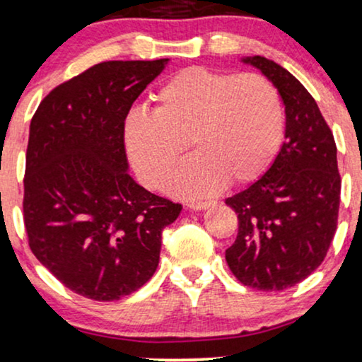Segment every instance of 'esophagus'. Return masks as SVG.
Wrapping results in <instances>:
<instances>
[{
  "instance_id": "esophagus-1",
  "label": "esophagus",
  "mask_w": 362,
  "mask_h": 362,
  "mask_svg": "<svg viewBox=\"0 0 362 362\" xmlns=\"http://www.w3.org/2000/svg\"><path fill=\"white\" fill-rule=\"evenodd\" d=\"M213 202H191L188 203V206L191 209H206L208 206H211Z\"/></svg>"
}]
</instances>
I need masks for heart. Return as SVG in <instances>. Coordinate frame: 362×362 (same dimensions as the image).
<instances>
[{"mask_svg":"<svg viewBox=\"0 0 362 362\" xmlns=\"http://www.w3.org/2000/svg\"><path fill=\"white\" fill-rule=\"evenodd\" d=\"M124 146L147 188L166 186L188 147L173 189L204 196L257 181L272 166L284 139V107L269 78L188 66L154 93L153 114L131 112L124 120Z\"/></svg>","mask_w":362,"mask_h":362,"instance_id":"b5f03b06","label":"heart"}]
</instances>
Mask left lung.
I'll return each mask as SVG.
<instances>
[{
  "mask_svg": "<svg viewBox=\"0 0 362 362\" xmlns=\"http://www.w3.org/2000/svg\"><path fill=\"white\" fill-rule=\"evenodd\" d=\"M276 87L285 105V142L260 180L226 199L238 235L225 252L247 287L284 290L324 262L337 228L341 174L331 127L314 97L265 57L245 58Z\"/></svg>",
  "mask_w": 362,
  "mask_h": 362,
  "instance_id": "obj_1",
  "label": "left lung"
}]
</instances>
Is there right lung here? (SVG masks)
Listing matches in <instances>:
<instances>
[{"label":"right lung","mask_w":362,"mask_h":362,"mask_svg":"<svg viewBox=\"0 0 362 362\" xmlns=\"http://www.w3.org/2000/svg\"><path fill=\"white\" fill-rule=\"evenodd\" d=\"M160 60H110L57 86L38 105L26 147L23 221L43 267L78 296L119 300L159 263L180 203L127 174L124 120L163 72Z\"/></svg>","instance_id":"obj_1"}]
</instances>
